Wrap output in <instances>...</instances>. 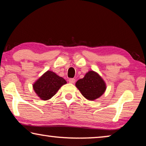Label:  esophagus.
I'll return each instance as SVG.
<instances>
[{"mask_svg": "<svg viewBox=\"0 0 146 146\" xmlns=\"http://www.w3.org/2000/svg\"><path fill=\"white\" fill-rule=\"evenodd\" d=\"M75 82V80L74 78H70L69 79V82L71 84H74Z\"/></svg>", "mask_w": 146, "mask_h": 146, "instance_id": "1", "label": "esophagus"}]
</instances>
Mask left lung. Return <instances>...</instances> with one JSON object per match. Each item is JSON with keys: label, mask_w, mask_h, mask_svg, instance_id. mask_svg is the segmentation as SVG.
Masks as SVG:
<instances>
[{"label": "left lung", "mask_w": 146, "mask_h": 146, "mask_svg": "<svg viewBox=\"0 0 146 146\" xmlns=\"http://www.w3.org/2000/svg\"><path fill=\"white\" fill-rule=\"evenodd\" d=\"M82 95L86 99L94 100L102 95L106 90V86L97 73L90 71L83 78L79 79L75 84Z\"/></svg>", "instance_id": "obj_1"}]
</instances>
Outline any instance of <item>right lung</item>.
Instances as JSON below:
<instances>
[{"mask_svg": "<svg viewBox=\"0 0 146 146\" xmlns=\"http://www.w3.org/2000/svg\"><path fill=\"white\" fill-rule=\"evenodd\" d=\"M66 83L62 77L53 71H48L34 83L33 87L40 99L47 100L53 97L61 86Z\"/></svg>", "mask_w": 146, "mask_h": 146, "instance_id": "1", "label": "right lung"}]
</instances>
